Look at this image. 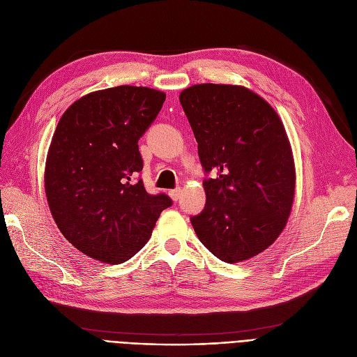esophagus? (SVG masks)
Returning a JSON list of instances; mask_svg holds the SVG:
<instances>
[{
  "label": "esophagus",
  "instance_id": "1",
  "mask_svg": "<svg viewBox=\"0 0 357 357\" xmlns=\"http://www.w3.org/2000/svg\"><path fill=\"white\" fill-rule=\"evenodd\" d=\"M181 194H182L181 188H175L172 191H169V197H171L174 201H178L181 198Z\"/></svg>",
  "mask_w": 357,
  "mask_h": 357
}]
</instances>
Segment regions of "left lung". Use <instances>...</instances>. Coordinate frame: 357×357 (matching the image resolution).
<instances>
[{
	"mask_svg": "<svg viewBox=\"0 0 357 357\" xmlns=\"http://www.w3.org/2000/svg\"><path fill=\"white\" fill-rule=\"evenodd\" d=\"M179 101L198 143L205 174V208L192 227L215 257L250 259L282 233L295 192L291 144L276 111L238 85L199 84Z\"/></svg>",
	"mask_w": 357,
	"mask_h": 357,
	"instance_id": "8db88e82",
	"label": "left lung"
}]
</instances>
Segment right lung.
<instances>
[{
    "label": "right lung",
    "instance_id": "1",
    "mask_svg": "<svg viewBox=\"0 0 357 357\" xmlns=\"http://www.w3.org/2000/svg\"><path fill=\"white\" fill-rule=\"evenodd\" d=\"M165 98L146 86L96 91L75 101L54 130L45 169L50 213L69 243L104 264L133 257L172 205L137 179L139 139Z\"/></svg>",
    "mask_w": 357,
    "mask_h": 357
}]
</instances>
